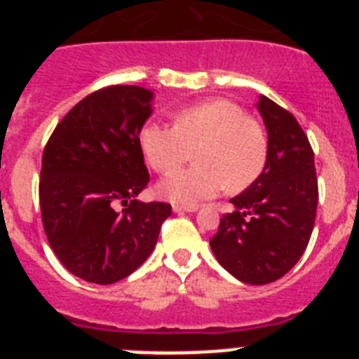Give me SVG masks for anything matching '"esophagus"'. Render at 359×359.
<instances>
[{"label": "esophagus", "mask_w": 359, "mask_h": 359, "mask_svg": "<svg viewBox=\"0 0 359 359\" xmlns=\"http://www.w3.org/2000/svg\"><path fill=\"white\" fill-rule=\"evenodd\" d=\"M172 210L176 214H185V212H198V207H182V205H174Z\"/></svg>", "instance_id": "34e87169"}]
</instances>
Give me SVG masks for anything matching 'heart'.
Instances as JSON below:
<instances>
[{
    "mask_svg": "<svg viewBox=\"0 0 359 359\" xmlns=\"http://www.w3.org/2000/svg\"><path fill=\"white\" fill-rule=\"evenodd\" d=\"M140 147L152 169L169 172L194 151V167L176 170L158 183V194L176 205H196L217 196L248 189L261 176L268 156L259 123L230 100H210L174 115L172 128L147 122Z\"/></svg>",
    "mask_w": 359,
    "mask_h": 359,
    "instance_id": "obj_1",
    "label": "heart"
}]
</instances>
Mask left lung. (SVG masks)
Returning a JSON list of instances; mask_svg holds the SVG:
<instances>
[{
    "instance_id": "obj_1",
    "label": "left lung",
    "mask_w": 359,
    "mask_h": 359,
    "mask_svg": "<svg viewBox=\"0 0 359 359\" xmlns=\"http://www.w3.org/2000/svg\"><path fill=\"white\" fill-rule=\"evenodd\" d=\"M257 109L268 131L261 176L224 214L210 248L219 264L244 284L278 280L306 252L315 226L318 180L315 154L290 111L261 95Z\"/></svg>"
}]
</instances>
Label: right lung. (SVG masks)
<instances>
[{"mask_svg":"<svg viewBox=\"0 0 359 359\" xmlns=\"http://www.w3.org/2000/svg\"><path fill=\"white\" fill-rule=\"evenodd\" d=\"M154 93L109 86L82 98L57 123L43 152V226L69 273L113 284L140 268L156 246L169 203L136 199L149 183L140 131ZM122 204V211L116 207Z\"/></svg>","mask_w":359,"mask_h":359,"instance_id":"right-lung-1","label":"right lung"}]
</instances>
